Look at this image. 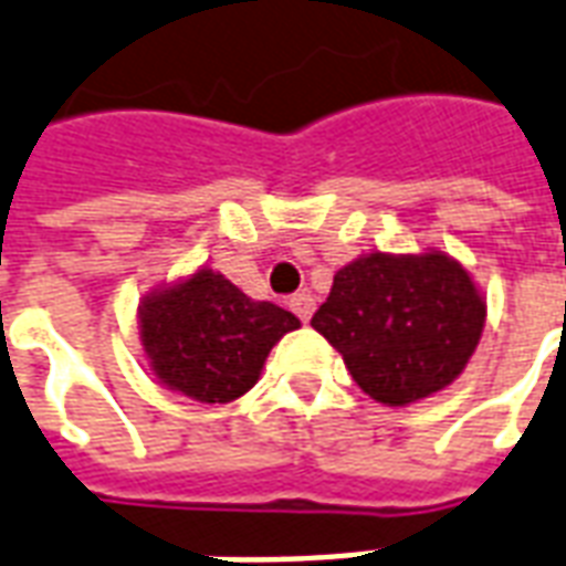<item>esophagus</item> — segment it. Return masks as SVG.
Returning a JSON list of instances; mask_svg holds the SVG:
<instances>
[{"instance_id": "1", "label": "esophagus", "mask_w": 566, "mask_h": 566, "mask_svg": "<svg viewBox=\"0 0 566 566\" xmlns=\"http://www.w3.org/2000/svg\"><path fill=\"white\" fill-rule=\"evenodd\" d=\"M291 312H294L303 324H308V317L315 315V296L312 294H296L291 296Z\"/></svg>"}]
</instances>
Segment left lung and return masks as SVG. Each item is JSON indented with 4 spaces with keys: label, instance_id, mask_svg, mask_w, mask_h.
<instances>
[{
    "label": "left lung",
    "instance_id": "8db88e82",
    "mask_svg": "<svg viewBox=\"0 0 566 566\" xmlns=\"http://www.w3.org/2000/svg\"><path fill=\"white\" fill-rule=\"evenodd\" d=\"M312 326L380 405L405 408L450 387L485 326V300L443 251H371L336 272Z\"/></svg>",
    "mask_w": 566,
    "mask_h": 566
}]
</instances>
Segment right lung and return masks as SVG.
<instances>
[{"instance_id": "add662e5", "label": "right lung", "mask_w": 566, "mask_h": 566, "mask_svg": "<svg viewBox=\"0 0 566 566\" xmlns=\"http://www.w3.org/2000/svg\"><path fill=\"white\" fill-rule=\"evenodd\" d=\"M137 317L155 378L203 405L245 396L272 345L300 326L296 315L251 300L209 266L144 296Z\"/></svg>"}]
</instances>
